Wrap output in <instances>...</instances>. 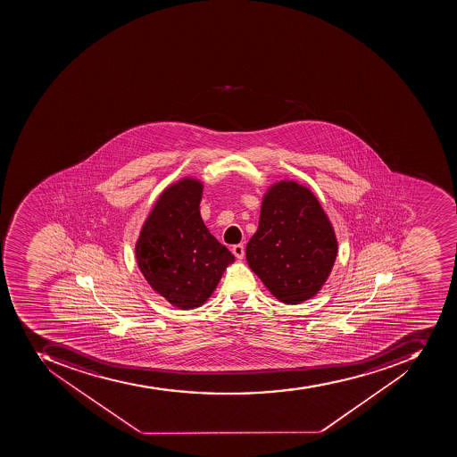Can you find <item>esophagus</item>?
Instances as JSON below:
<instances>
[{
	"label": "esophagus",
	"mask_w": 457,
	"mask_h": 457,
	"mask_svg": "<svg viewBox=\"0 0 457 457\" xmlns=\"http://www.w3.org/2000/svg\"><path fill=\"white\" fill-rule=\"evenodd\" d=\"M231 252H233V254L237 257L238 260L243 259L245 257V245H233V248H231Z\"/></svg>",
	"instance_id": "34e87169"
}]
</instances>
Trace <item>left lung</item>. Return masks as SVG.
<instances>
[{
    "mask_svg": "<svg viewBox=\"0 0 457 457\" xmlns=\"http://www.w3.org/2000/svg\"><path fill=\"white\" fill-rule=\"evenodd\" d=\"M337 255L335 231L309 188L281 181L267 193L259 230L248 241V266L280 302L313 297Z\"/></svg>",
    "mask_w": 457,
    "mask_h": 457,
    "instance_id": "obj_1",
    "label": "left lung"
}]
</instances>
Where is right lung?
I'll return each mask as SVG.
<instances>
[{
  "mask_svg": "<svg viewBox=\"0 0 457 457\" xmlns=\"http://www.w3.org/2000/svg\"><path fill=\"white\" fill-rule=\"evenodd\" d=\"M203 186L179 181L167 188L137 241V262L151 287L180 309H195L212 295L234 255L220 245L200 216Z\"/></svg>",
  "mask_w": 457,
  "mask_h": 457,
  "instance_id": "right-lung-1",
  "label": "right lung"
}]
</instances>
